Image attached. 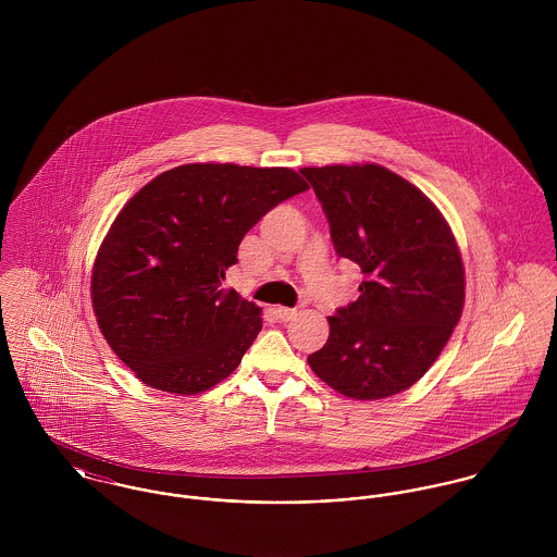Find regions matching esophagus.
Here are the masks:
<instances>
[{"label": "esophagus", "mask_w": 557, "mask_h": 557, "mask_svg": "<svg viewBox=\"0 0 557 557\" xmlns=\"http://www.w3.org/2000/svg\"><path fill=\"white\" fill-rule=\"evenodd\" d=\"M274 315L281 321H289L296 315V309H287V307H274Z\"/></svg>", "instance_id": "1"}]
</instances>
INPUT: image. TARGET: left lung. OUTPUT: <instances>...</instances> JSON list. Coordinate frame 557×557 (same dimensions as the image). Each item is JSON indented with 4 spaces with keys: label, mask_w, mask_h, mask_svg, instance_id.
I'll return each mask as SVG.
<instances>
[{
    "label": "left lung",
    "mask_w": 557,
    "mask_h": 557,
    "mask_svg": "<svg viewBox=\"0 0 557 557\" xmlns=\"http://www.w3.org/2000/svg\"><path fill=\"white\" fill-rule=\"evenodd\" d=\"M338 257L360 265L356 302L327 318L309 356L321 382L358 400L416 384L463 313L466 276L455 236L413 184L380 164L305 166Z\"/></svg>",
    "instance_id": "8db88e82"
}]
</instances>
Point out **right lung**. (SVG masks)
<instances>
[{
	"label": "right lung",
	"mask_w": 557,
	"mask_h": 557,
	"mask_svg": "<svg viewBox=\"0 0 557 557\" xmlns=\"http://www.w3.org/2000/svg\"><path fill=\"white\" fill-rule=\"evenodd\" d=\"M309 184L287 166L193 162L146 184L117 214L91 272L115 356L148 386L197 395L232 375L261 309L221 289L250 227Z\"/></svg>",
	"instance_id": "add662e5"
}]
</instances>
